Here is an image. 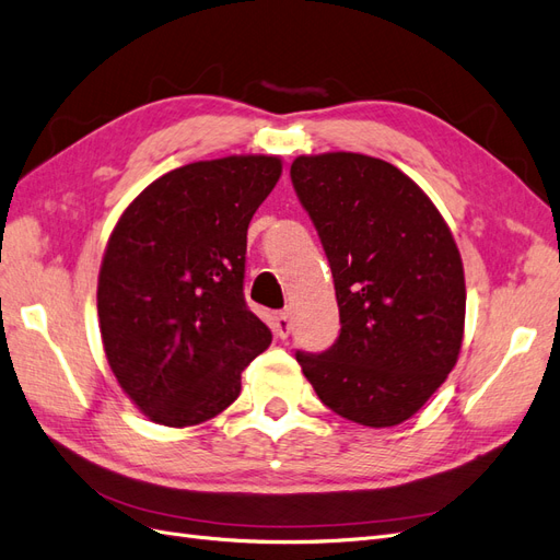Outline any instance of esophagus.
<instances>
[{"mask_svg":"<svg viewBox=\"0 0 560 560\" xmlns=\"http://www.w3.org/2000/svg\"><path fill=\"white\" fill-rule=\"evenodd\" d=\"M292 331V317L290 313H278L276 315V336L278 338H287Z\"/></svg>","mask_w":560,"mask_h":560,"instance_id":"esophagus-1","label":"esophagus"}]
</instances>
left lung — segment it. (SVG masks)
<instances>
[{"mask_svg": "<svg viewBox=\"0 0 560 560\" xmlns=\"http://www.w3.org/2000/svg\"><path fill=\"white\" fill-rule=\"evenodd\" d=\"M292 182L331 266L341 334L296 362L334 413L364 428L409 420L453 371L465 270L434 202L393 163L296 156Z\"/></svg>", "mask_w": 560, "mask_h": 560, "instance_id": "obj_1", "label": "left lung"}]
</instances>
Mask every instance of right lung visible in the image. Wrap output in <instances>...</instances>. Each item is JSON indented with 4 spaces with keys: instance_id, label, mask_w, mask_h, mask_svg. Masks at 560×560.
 I'll list each match as a JSON object with an SVG mask.
<instances>
[{
    "instance_id": "1",
    "label": "right lung",
    "mask_w": 560,
    "mask_h": 560,
    "mask_svg": "<svg viewBox=\"0 0 560 560\" xmlns=\"http://www.w3.org/2000/svg\"><path fill=\"white\" fill-rule=\"evenodd\" d=\"M280 175V156L196 161L118 217L97 276L100 334L118 385L159 425L222 413L270 346L243 280L249 219Z\"/></svg>"
}]
</instances>
